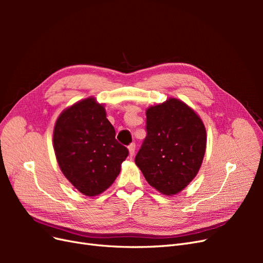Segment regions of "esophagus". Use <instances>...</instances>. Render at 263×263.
<instances>
[{
	"label": "esophagus",
	"instance_id": "1",
	"mask_svg": "<svg viewBox=\"0 0 263 263\" xmlns=\"http://www.w3.org/2000/svg\"><path fill=\"white\" fill-rule=\"evenodd\" d=\"M135 149H136V145L132 142V144L128 146V151H129V156L133 157L135 155Z\"/></svg>",
	"mask_w": 263,
	"mask_h": 263
}]
</instances>
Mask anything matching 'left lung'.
I'll return each instance as SVG.
<instances>
[{
  "label": "left lung",
  "mask_w": 263,
  "mask_h": 263,
  "mask_svg": "<svg viewBox=\"0 0 263 263\" xmlns=\"http://www.w3.org/2000/svg\"><path fill=\"white\" fill-rule=\"evenodd\" d=\"M147 136L135 158L149 184L174 195L192 181L206 149L205 126L194 110L169 99L146 110Z\"/></svg>",
  "instance_id": "8db88e82"
}]
</instances>
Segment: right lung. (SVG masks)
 <instances>
[{
    "label": "right lung",
    "instance_id": "obj_1",
    "mask_svg": "<svg viewBox=\"0 0 263 263\" xmlns=\"http://www.w3.org/2000/svg\"><path fill=\"white\" fill-rule=\"evenodd\" d=\"M53 149L65 177L87 196L113 184L128 149L115 139L105 108L87 98L66 108L53 129Z\"/></svg>",
    "mask_w": 263,
    "mask_h": 263
}]
</instances>
